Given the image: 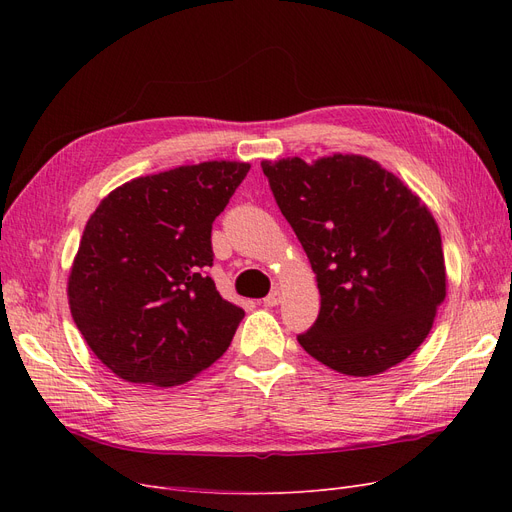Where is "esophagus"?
<instances>
[{"label":"esophagus","instance_id":"1","mask_svg":"<svg viewBox=\"0 0 512 512\" xmlns=\"http://www.w3.org/2000/svg\"><path fill=\"white\" fill-rule=\"evenodd\" d=\"M262 303H265V307L280 305V303H282V292H280V290H273V292L269 294V297L262 299Z\"/></svg>","mask_w":512,"mask_h":512}]
</instances>
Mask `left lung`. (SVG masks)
Masks as SVG:
<instances>
[{"mask_svg":"<svg viewBox=\"0 0 512 512\" xmlns=\"http://www.w3.org/2000/svg\"><path fill=\"white\" fill-rule=\"evenodd\" d=\"M316 273L320 314L297 339L346 376H376L425 342L446 297L440 228L378 162L333 153L260 164Z\"/></svg>","mask_w":512,"mask_h":512,"instance_id":"1","label":"left lung"}]
</instances>
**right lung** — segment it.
I'll return each mask as SVG.
<instances>
[{
    "label": "right lung",
    "instance_id": "add662e5",
    "mask_svg": "<svg viewBox=\"0 0 512 512\" xmlns=\"http://www.w3.org/2000/svg\"><path fill=\"white\" fill-rule=\"evenodd\" d=\"M247 170L213 160L138 177L91 213L68 303L91 352L119 378L183 384L228 350L245 312L207 275L211 226Z\"/></svg>",
    "mask_w": 512,
    "mask_h": 512
}]
</instances>
